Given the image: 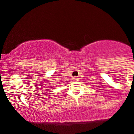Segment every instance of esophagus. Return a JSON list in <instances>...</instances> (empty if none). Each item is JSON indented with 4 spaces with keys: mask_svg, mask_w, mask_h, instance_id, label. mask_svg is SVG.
Here are the masks:
<instances>
[{
    "mask_svg": "<svg viewBox=\"0 0 134 134\" xmlns=\"http://www.w3.org/2000/svg\"><path fill=\"white\" fill-rule=\"evenodd\" d=\"M78 80V78L77 77H73V81H77Z\"/></svg>",
    "mask_w": 134,
    "mask_h": 134,
    "instance_id": "1",
    "label": "esophagus"
}]
</instances>
